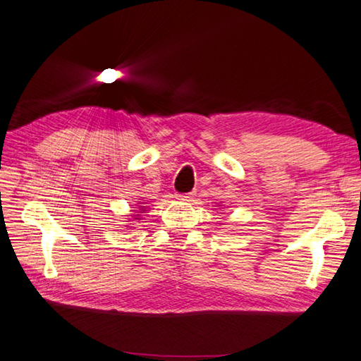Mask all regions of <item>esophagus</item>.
I'll return each instance as SVG.
<instances>
[{"instance_id":"1","label":"esophagus","mask_w":361,"mask_h":361,"mask_svg":"<svg viewBox=\"0 0 361 361\" xmlns=\"http://www.w3.org/2000/svg\"><path fill=\"white\" fill-rule=\"evenodd\" d=\"M194 195H195V192H189V194H176V199L189 202L191 199H194Z\"/></svg>"}]
</instances>
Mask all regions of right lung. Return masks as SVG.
Listing matches in <instances>:
<instances>
[{"label":"right lung","mask_w":361,"mask_h":361,"mask_svg":"<svg viewBox=\"0 0 361 361\" xmlns=\"http://www.w3.org/2000/svg\"><path fill=\"white\" fill-rule=\"evenodd\" d=\"M140 208H142V207H140Z\"/></svg>","instance_id":"obj_1"}]
</instances>
